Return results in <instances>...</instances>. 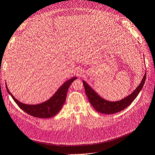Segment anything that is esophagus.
Wrapping results in <instances>:
<instances>
[{"label":"esophagus","instance_id":"34e87169","mask_svg":"<svg viewBox=\"0 0 155 155\" xmlns=\"http://www.w3.org/2000/svg\"><path fill=\"white\" fill-rule=\"evenodd\" d=\"M83 74H84V72H83V70H81V69L78 70V71H77V72H76V75H77L78 76H79V77H82V76H83Z\"/></svg>","mask_w":155,"mask_h":155}]
</instances>
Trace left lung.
Listing matches in <instances>:
<instances>
[{"label":"left lung","instance_id":"obj_1","mask_svg":"<svg viewBox=\"0 0 155 155\" xmlns=\"http://www.w3.org/2000/svg\"><path fill=\"white\" fill-rule=\"evenodd\" d=\"M145 78H146V74L145 73L141 83L137 88L128 96L120 101H110L104 99L98 95L85 81H83V83L88 101L96 110L102 114H112L125 109L126 107H127L132 104V102L137 97L140 91L142 89L145 83Z\"/></svg>","mask_w":155,"mask_h":155}]
</instances>
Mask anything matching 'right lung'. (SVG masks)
<instances>
[{
	"mask_svg": "<svg viewBox=\"0 0 155 155\" xmlns=\"http://www.w3.org/2000/svg\"><path fill=\"white\" fill-rule=\"evenodd\" d=\"M76 79V77L70 79L61 87H59L54 96L51 97L49 100L42 103V104L37 105H27L21 103L15 99V97L9 91L7 85L6 87L8 92L11 95L13 100L15 101L17 105L27 114L34 117H36V118H49L54 116L60 111L65 101H66L68 89L70 85Z\"/></svg>",
	"mask_w": 155,
	"mask_h": 155,
	"instance_id": "1",
	"label": "right lung"
}]
</instances>
